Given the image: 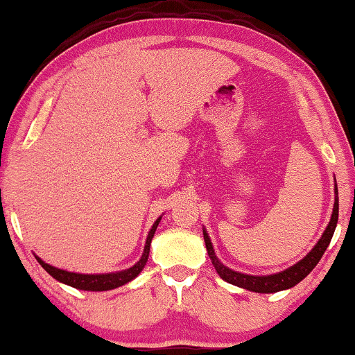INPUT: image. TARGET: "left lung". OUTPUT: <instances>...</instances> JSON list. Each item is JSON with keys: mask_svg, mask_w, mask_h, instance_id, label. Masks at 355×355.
<instances>
[{"mask_svg": "<svg viewBox=\"0 0 355 355\" xmlns=\"http://www.w3.org/2000/svg\"><path fill=\"white\" fill-rule=\"evenodd\" d=\"M336 193H337V187H336ZM337 218H339V198L336 196L331 221H329L326 232L322 233L321 240H319L318 245L313 248V251H311L304 259H301L300 263H296L294 266L289 268V270H284L283 272H276V275H271V276H250V275H243V272L230 270V268H226L225 264H221L220 259L216 258L215 251H213V245L210 238H208L207 232H203V238H205V245H207L208 256H210L213 266H215V270L220 275L221 279H225L226 283L230 284L240 286V288L248 289V291H253V293H277V291H283V289H289L293 288V286H296L300 281L304 279V277L314 270L315 264H318L319 259L322 258L324 251H326V248L332 240V234H334V230L337 225Z\"/></svg>", "mask_w": 355, "mask_h": 355, "instance_id": "1", "label": "left lung"}]
</instances>
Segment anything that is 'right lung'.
<instances>
[{
  "mask_svg": "<svg viewBox=\"0 0 355 355\" xmlns=\"http://www.w3.org/2000/svg\"><path fill=\"white\" fill-rule=\"evenodd\" d=\"M159 223H160V218L153 223L150 233H148L147 241H145L142 258H140L139 261L134 264V266L129 268V270H125V271L109 272V275H79V272H69V271H64V270H58V268L51 266V264L42 261V259L37 258V256H36V259H37V263H40L41 266L54 277V279L61 281V283H64V284H69V286H72V288H78V289H84V291H109V289L119 288V286L129 283V281L134 279V277L144 270L145 263H147V259H148V253H150L152 238H153V234H155V230H157V226H159Z\"/></svg>",
  "mask_w": 355,
  "mask_h": 355,
  "instance_id": "1",
  "label": "right lung"
}]
</instances>
